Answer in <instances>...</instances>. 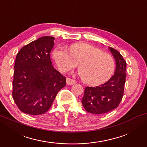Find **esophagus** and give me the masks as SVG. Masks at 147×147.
<instances>
[{"label":"esophagus","mask_w":147,"mask_h":147,"mask_svg":"<svg viewBox=\"0 0 147 147\" xmlns=\"http://www.w3.org/2000/svg\"><path fill=\"white\" fill-rule=\"evenodd\" d=\"M66 83L68 85H73V84H76V80L71 79V78H67L66 79Z\"/></svg>","instance_id":"34e87169"}]
</instances>
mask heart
<instances>
[{
    "label": "heart",
    "instance_id": "heart-1",
    "mask_svg": "<svg viewBox=\"0 0 147 147\" xmlns=\"http://www.w3.org/2000/svg\"><path fill=\"white\" fill-rule=\"evenodd\" d=\"M53 57L62 72L72 71L80 64L82 80L92 86L105 83L115 69V61L110 54L86 43L70 45L69 53L63 47H57L53 51Z\"/></svg>",
    "mask_w": 147,
    "mask_h": 147
}]
</instances>
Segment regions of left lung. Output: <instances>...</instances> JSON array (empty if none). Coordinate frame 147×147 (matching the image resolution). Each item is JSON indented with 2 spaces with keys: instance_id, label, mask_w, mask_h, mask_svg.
<instances>
[{
  "instance_id": "1",
  "label": "left lung",
  "mask_w": 147,
  "mask_h": 147,
  "mask_svg": "<svg viewBox=\"0 0 147 147\" xmlns=\"http://www.w3.org/2000/svg\"><path fill=\"white\" fill-rule=\"evenodd\" d=\"M109 49L116 61L114 74L101 86L86 87L82 100L86 111L94 114L106 113L115 109L123 97L126 62L117 50L110 47Z\"/></svg>"
}]
</instances>
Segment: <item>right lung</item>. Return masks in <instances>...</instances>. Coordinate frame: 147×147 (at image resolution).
<instances>
[{
	"label": "right lung",
	"mask_w": 147,
	"mask_h": 147,
	"mask_svg": "<svg viewBox=\"0 0 147 147\" xmlns=\"http://www.w3.org/2000/svg\"><path fill=\"white\" fill-rule=\"evenodd\" d=\"M55 38L40 37L22 47L15 59L13 98L19 110L31 115L49 109L66 80L54 69L50 53Z\"/></svg>",
	"instance_id": "add662e5"
}]
</instances>
